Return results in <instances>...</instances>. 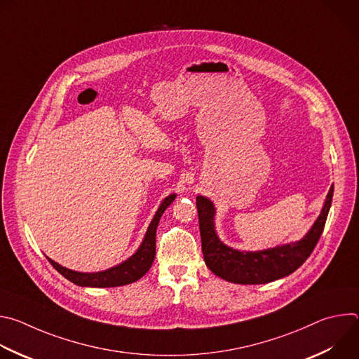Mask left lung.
I'll list each match as a JSON object with an SVG mask.
<instances>
[{"mask_svg": "<svg viewBox=\"0 0 359 359\" xmlns=\"http://www.w3.org/2000/svg\"><path fill=\"white\" fill-rule=\"evenodd\" d=\"M334 186H331L323 212L302 240L264 251H238L223 244L215 231L213 203L197 196L201 251L206 266L220 278L236 284H266L294 273L314 251L327 222Z\"/></svg>", "mask_w": 359, "mask_h": 359, "instance_id": "obj_1", "label": "left lung"}]
</instances>
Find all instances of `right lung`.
<instances>
[{
	"instance_id": "obj_1",
	"label": "right lung",
	"mask_w": 359,
	"mask_h": 359,
	"mask_svg": "<svg viewBox=\"0 0 359 359\" xmlns=\"http://www.w3.org/2000/svg\"><path fill=\"white\" fill-rule=\"evenodd\" d=\"M175 197H176V194H170L162 201L159 210L156 212L155 217H153L151 223L149 224V229L146 231V236H144L139 250L132 255L129 260H126L125 263H122L114 269H109L107 271H100V273H78V271H72V270H68V269L60 266L58 263L53 262L48 257L46 259L50 263V266H53L60 274H62L67 280H69L71 283L81 285V287L105 288V287H119V285H126V284L135 283L149 271L153 260H155L156 229H158V224H159V220H161L163 212L170 206Z\"/></svg>"
}]
</instances>
